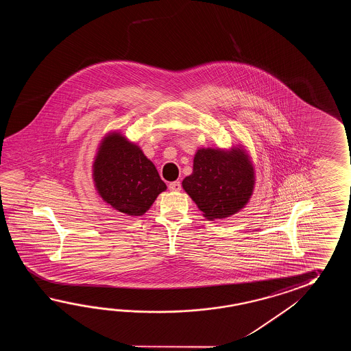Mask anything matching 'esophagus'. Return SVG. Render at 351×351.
I'll return each instance as SVG.
<instances>
[{"label":"esophagus","instance_id":"esophagus-1","mask_svg":"<svg viewBox=\"0 0 351 351\" xmlns=\"http://www.w3.org/2000/svg\"><path fill=\"white\" fill-rule=\"evenodd\" d=\"M180 188H182V186H180V182H178V180L169 183V189H171L172 192H179Z\"/></svg>","mask_w":351,"mask_h":351}]
</instances>
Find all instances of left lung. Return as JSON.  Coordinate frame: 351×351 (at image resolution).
Listing matches in <instances>:
<instances>
[{"label":"left lung","instance_id":"obj_1","mask_svg":"<svg viewBox=\"0 0 351 351\" xmlns=\"http://www.w3.org/2000/svg\"><path fill=\"white\" fill-rule=\"evenodd\" d=\"M251 156L242 144L230 149L199 148L193 172L182 186L208 221L233 216L254 194L256 176Z\"/></svg>","mask_w":351,"mask_h":351}]
</instances>
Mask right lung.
Here are the masks:
<instances>
[{
    "mask_svg": "<svg viewBox=\"0 0 351 351\" xmlns=\"http://www.w3.org/2000/svg\"><path fill=\"white\" fill-rule=\"evenodd\" d=\"M91 177L100 198L127 216H143L167 189L153 162L119 130L97 144Z\"/></svg>",
    "mask_w": 351,
    "mask_h": 351,
    "instance_id": "right-lung-1",
    "label": "right lung"
}]
</instances>
